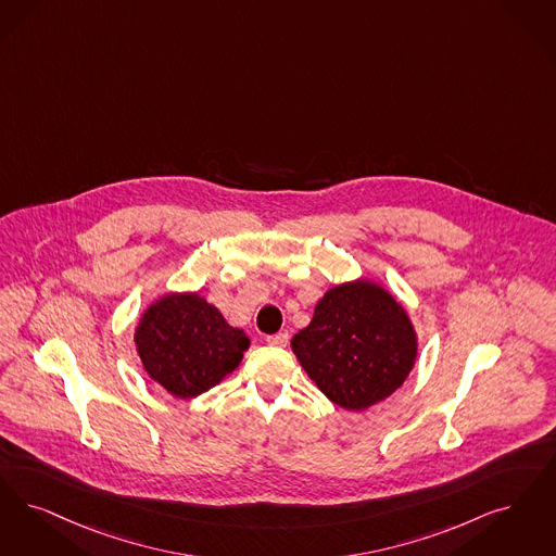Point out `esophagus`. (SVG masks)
<instances>
[{
    "mask_svg": "<svg viewBox=\"0 0 556 556\" xmlns=\"http://www.w3.org/2000/svg\"><path fill=\"white\" fill-rule=\"evenodd\" d=\"M289 334L288 333H275L268 334L267 343L273 348H286L288 345Z\"/></svg>",
    "mask_w": 556,
    "mask_h": 556,
    "instance_id": "34e87169",
    "label": "esophagus"
}]
</instances>
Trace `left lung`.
Wrapping results in <instances>:
<instances>
[{
    "label": "left lung",
    "mask_w": 556,
    "mask_h": 556,
    "mask_svg": "<svg viewBox=\"0 0 556 556\" xmlns=\"http://www.w3.org/2000/svg\"><path fill=\"white\" fill-rule=\"evenodd\" d=\"M291 350L329 400L359 412L403 384L416 359V333L391 293L356 281L325 293Z\"/></svg>",
    "instance_id": "8db88e82"
}]
</instances>
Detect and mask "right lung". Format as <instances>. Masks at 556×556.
Returning a JSON list of instances; mask_svg holds the SVG:
<instances>
[{
    "label": "right lung",
    "instance_id": "obj_1",
    "mask_svg": "<svg viewBox=\"0 0 556 556\" xmlns=\"http://www.w3.org/2000/svg\"><path fill=\"white\" fill-rule=\"evenodd\" d=\"M134 339L144 370L181 400L219 384L250 348L244 331L197 293L159 300L142 314Z\"/></svg>",
    "mask_w": 556,
    "mask_h": 556
}]
</instances>
